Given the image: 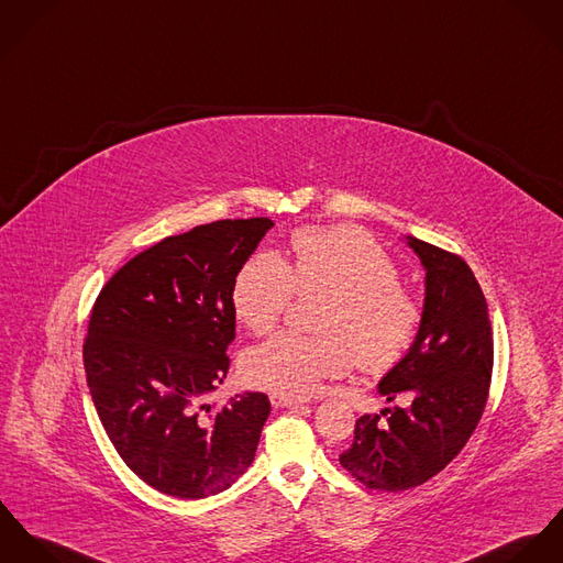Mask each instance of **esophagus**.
<instances>
[{
    "mask_svg": "<svg viewBox=\"0 0 563 563\" xmlns=\"http://www.w3.org/2000/svg\"><path fill=\"white\" fill-rule=\"evenodd\" d=\"M269 401H272L274 408H294V406H302L305 404V399L291 397V395H285V393H272Z\"/></svg>",
    "mask_w": 563,
    "mask_h": 563,
    "instance_id": "obj_1",
    "label": "esophagus"
}]
</instances>
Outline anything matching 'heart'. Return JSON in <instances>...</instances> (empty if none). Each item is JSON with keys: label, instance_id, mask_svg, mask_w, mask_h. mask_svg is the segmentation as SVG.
Masks as SVG:
<instances>
[{"label": "heart", "instance_id": "obj_1", "mask_svg": "<svg viewBox=\"0 0 563 563\" xmlns=\"http://www.w3.org/2000/svg\"><path fill=\"white\" fill-rule=\"evenodd\" d=\"M294 261L258 252L238 272L231 302L254 334L272 330L287 312L296 289L328 291L319 330L278 332L251 347L242 374L258 388L309 395L325 379L341 377L354 358L369 374L393 369L412 350L423 311L399 287V269L382 246L354 227H305L291 238Z\"/></svg>", "mask_w": 563, "mask_h": 563}]
</instances>
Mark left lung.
Instances as JSON below:
<instances>
[{"label":"left lung","mask_w":563,"mask_h":563,"mask_svg":"<svg viewBox=\"0 0 563 563\" xmlns=\"http://www.w3.org/2000/svg\"><path fill=\"white\" fill-rule=\"evenodd\" d=\"M406 242L426 267L423 321L377 390L386 401L406 395L410 406L386 408V423L361 417L339 455L361 484L386 493L426 484L462 451L484 415L495 358L488 305L466 261L417 238Z\"/></svg>","instance_id":"8db88e82"}]
</instances>
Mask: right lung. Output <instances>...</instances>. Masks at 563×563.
<instances>
[{
  "instance_id": "right-lung-1",
  "label": "right lung",
  "mask_w": 563,
  "mask_h": 563,
  "mask_svg": "<svg viewBox=\"0 0 563 563\" xmlns=\"http://www.w3.org/2000/svg\"><path fill=\"white\" fill-rule=\"evenodd\" d=\"M269 218L218 220L140 252L101 289L84 367L97 415L126 466L151 488L205 499L231 488L254 460L269 399L205 397L229 372L233 280Z\"/></svg>"
}]
</instances>
